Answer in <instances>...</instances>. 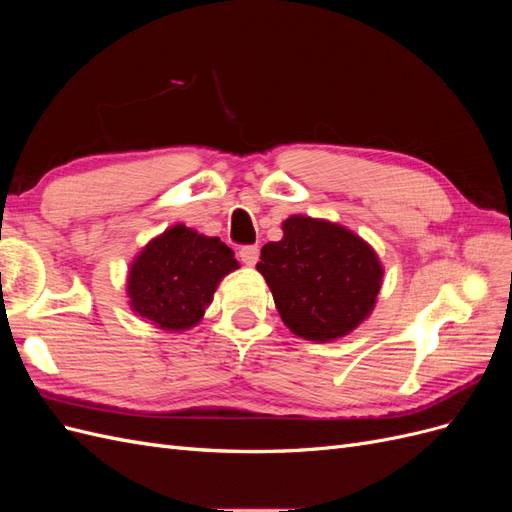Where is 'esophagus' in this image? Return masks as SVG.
<instances>
[{
  "mask_svg": "<svg viewBox=\"0 0 512 512\" xmlns=\"http://www.w3.org/2000/svg\"><path fill=\"white\" fill-rule=\"evenodd\" d=\"M258 256H260L258 245H243L239 250V258L245 262L247 267H254L258 262Z\"/></svg>",
  "mask_w": 512,
  "mask_h": 512,
  "instance_id": "esophagus-1",
  "label": "esophagus"
}]
</instances>
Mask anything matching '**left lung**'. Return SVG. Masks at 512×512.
I'll return each instance as SVG.
<instances>
[{
  "label": "left lung",
  "mask_w": 512,
  "mask_h": 512,
  "mask_svg": "<svg viewBox=\"0 0 512 512\" xmlns=\"http://www.w3.org/2000/svg\"><path fill=\"white\" fill-rule=\"evenodd\" d=\"M282 241L260 250L265 277L286 327L309 342H333L371 314L382 286V265L352 230L290 215Z\"/></svg>",
  "instance_id": "8db88e82"
}]
</instances>
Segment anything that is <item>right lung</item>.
<instances>
[{"label": "right lung", "instance_id": "obj_1", "mask_svg": "<svg viewBox=\"0 0 512 512\" xmlns=\"http://www.w3.org/2000/svg\"><path fill=\"white\" fill-rule=\"evenodd\" d=\"M237 267L235 252L218 237L177 224L134 258L128 275L130 307L164 331H185L205 316L222 277Z\"/></svg>", "mask_w": 512, "mask_h": 512}]
</instances>
